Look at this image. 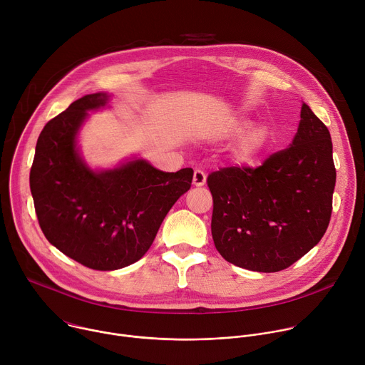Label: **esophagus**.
Here are the masks:
<instances>
[{"label": "esophagus", "instance_id": "esophagus-1", "mask_svg": "<svg viewBox=\"0 0 365 365\" xmlns=\"http://www.w3.org/2000/svg\"><path fill=\"white\" fill-rule=\"evenodd\" d=\"M206 183V173L200 169H196L193 173V185L195 186H203Z\"/></svg>", "mask_w": 365, "mask_h": 365}]
</instances>
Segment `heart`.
Returning a JSON list of instances; mask_svg holds the SVG:
<instances>
[{
    "mask_svg": "<svg viewBox=\"0 0 365 365\" xmlns=\"http://www.w3.org/2000/svg\"><path fill=\"white\" fill-rule=\"evenodd\" d=\"M247 125L248 121L245 118H232L224 125L221 134L234 135L240 133ZM270 128L266 124H255L238 135L232 147V158L240 163H252L266 153L270 145Z\"/></svg>",
    "mask_w": 365,
    "mask_h": 365,
    "instance_id": "1",
    "label": "heart"
}]
</instances>
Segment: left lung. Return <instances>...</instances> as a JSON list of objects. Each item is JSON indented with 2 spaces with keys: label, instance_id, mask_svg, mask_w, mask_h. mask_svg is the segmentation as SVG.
<instances>
[{
  "label": "left lung",
  "instance_id": "1",
  "mask_svg": "<svg viewBox=\"0 0 365 365\" xmlns=\"http://www.w3.org/2000/svg\"><path fill=\"white\" fill-rule=\"evenodd\" d=\"M335 180L329 130L303 103L290 147L255 169L230 166L207 176L217 250L252 272L290 267L324 237Z\"/></svg>",
  "mask_w": 365,
  "mask_h": 365
}]
</instances>
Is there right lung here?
I'll list each match as a JSON object with an SVG mask.
<instances>
[{
    "label": "right lung",
    "instance_id": "1",
    "mask_svg": "<svg viewBox=\"0 0 365 365\" xmlns=\"http://www.w3.org/2000/svg\"><path fill=\"white\" fill-rule=\"evenodd\" d=\"M110 95H85L41 130L30 170L38 225L65 255L85 267L110 272L147 252L175 202L190 189L193 170L168 173L143 159L111 170H91L76 137L88 111Z\"/></svg>",
    "mask_w": 365,
    "mask_h": 365
}]
</instances>
